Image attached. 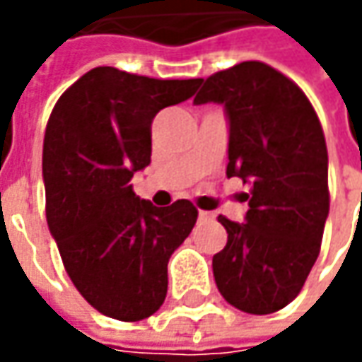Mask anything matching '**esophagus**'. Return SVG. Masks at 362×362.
<instances>
[{"label":"esophagus","mask_w":362,"mask_h":362,"mask_svg":"<svg viewBox=\"0 0 362 362\" xmlns=\"http://www.w3.org/2000/svg\"><path fill=\"white\" fill-rule=\"evenodd\" d=\"M214 214H211V211H199V219H202V221H211V219H214Z\"/></svg>","instance_id":"34e87169"}]
</instances>
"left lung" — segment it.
Returning <instances> with one entry per match:
<instances>
[{
    "label": "left lung",
    "instance_id": "1",
    "mask_svg": "<svg viewBox=\"0 0 362 362\" xmlns=\"http://www.w3.org/2000/svg\"><path fill=\"white\" fill-rule=\"evenodd\" d=\"M199 86L195 105L221 103L230 117L228 177L250 185L245 223L217 217L228 231L214 256L217 290L243 313H276L320 254L330 207L325 132L302 88L268 64H235Z\"/></svg>",
    "mask_w": 362,
    "mask_h": 362
}]
</instances>
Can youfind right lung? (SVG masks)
<instances>
[{
	"instance_id": "obj_1",
	"label": "right lung",
	"mask_w": 362,
	"mask_h": 362,
	"mask_svg": "<svg viewBox=\"0 0 362 362\" xmlns=\"http://www.w3.org/2000/svg\"><path fill=\"white\" fill-rule=\"evenodd\" d=\"M197 84L98 66L64 92L46 124L48 228L78 292L122 322L159 310L169 257L197 221L187 199L155 207L131 185L151 163L153 119L191 98Z\"/></svg>"
}]
</instances>
